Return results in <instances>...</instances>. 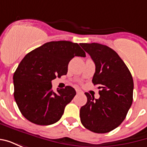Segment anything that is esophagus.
<instances>
[{"instance_id":"obj_1","label":"esophagus","mask_w":147,"mask_h":147,"mask_svg":"<svg viewBox=\"0 0 147 147\" xmlns=\"http://www.w3.org/2000/svg\"><path fill=\"white\" fill-rule=\"evenodd\" d=\"M76 90L77 94H80V93L82 92V91H81V90H80V89H76Z\"/></svg>"}]
</instances>
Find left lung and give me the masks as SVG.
Masks as SVG:
<instances>
[{
    "label": "left lung",
    "instance_id": "obj_1",
    "mask_svg": "<svg viewBox=\"0 0 147 147\" xmlns=\"http://www.w3.org/2000/svg\"><path fill=\"white\" fill-rule=\"evenodd\" d=\"M95 64L92 83L100 98L85 93L87 102L80 109L81 123L95 133H107L125 119L133 101L134 83L126 64L113 49L99 43H81Z\"/></svg>",
    "mask_w": 147,
    "mask_h": 147
}]
</instances>
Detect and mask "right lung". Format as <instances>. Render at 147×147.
I'll list each match as a JSON object with an SVG mask.
<instances>
[{
	"label": "right lung",
	"instance_id": "right-lung-1",
	"mask_svg": "<svg viewBox=\"0 0 147 147\" xmlns=\"http://www.w3.org/2000/svg\"><path fill=\"white\" fill-rule=\"evenodd\" d=\"M86 57L79 44L49 42L27 53L13 76L14 98L27 120L38 125L57 122L76 92L73 87L52 90V80L66 75L74 57Z\"/></svg>",
	"mask_w": 147,
	"mask_h": 147
}]
</instances>
